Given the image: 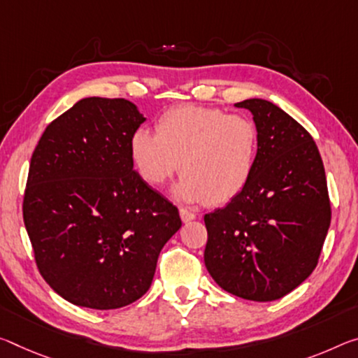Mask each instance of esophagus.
<instances>
[{
	"label": "esophagus",
	"mask_w": 358,
	"mask_h": 358,
	"mask_svg": "<svg viewBox=\"0 0 358 358\" xmlns=\"http://www.w3.org/2000/svg\"><path fill=\"white\" fill-rule=\"evenodd\" d=\"M180 218H181V221H183V223H189V221L196 220V215L189 212V210H186V208H180Z\"/></svg>",
	"instance_id": "esophagus-1"
}]
</instances>
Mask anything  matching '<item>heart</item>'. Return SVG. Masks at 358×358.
Segmentation results:
<instances>
[{"instance_id":"1","label":"heart","mask_w":358,"mask_h":358,"mask_svg":"<svg viewBox=\"0 0 358 358\" xmlns=\"http://www.w3.org/2000/svg\"><path fill=\"white\" fill-rule=\"evenodd\" d=\"M130 157L141 180L162 186L180 169L173 196L221 206L239 196L257 167L259 135L252 119L220 108L181 105L164 113L156 135L132 134Z\"/></svg>"}]
</instances>
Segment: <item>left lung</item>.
<instances>
[{"mask_svg":"<svg viewBox=\"0 0 358 358\" xmlns=\"http://www.w3.org/2000/svg\"><path fill=\"white\" fill-rule=\"evenodd\" d=\"M234 106L258 129L257 167L228 206L203 217V261L213 280L236 296L274 301L308 279L331 221L325 169L308 130L263 99Z\"/></svg>","mask_w":358,"mask_h":358,"instance_id":"8db88e82","label":"left lung"}]
</instances>
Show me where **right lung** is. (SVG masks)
I'll return each instance as SVG.
<instances>
[{"mask_svg": "<svg viewBox=\"0 0 358 358\" xmlns=\"http://www.w3.org/2000/svg\"><path fill=\"white\" fill-rule=\"evenodd\" d=\"M146 121L126 99L89 97L49 124L33 151L24 221L38 269L71 304L119 309L150 290L178 208L134 170Z\"/></svg>", "mask_w": 358, "mask_h": 358, "instance_id": "obj_1", "label": "right lung"}]
</instances>
